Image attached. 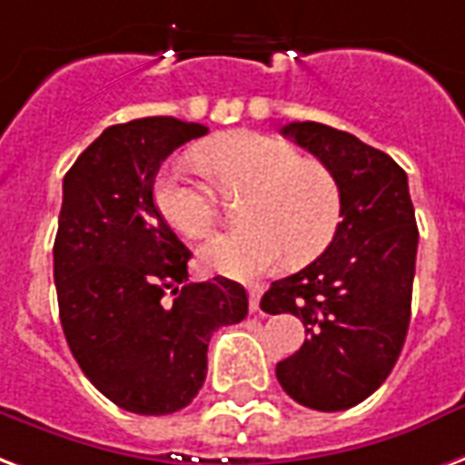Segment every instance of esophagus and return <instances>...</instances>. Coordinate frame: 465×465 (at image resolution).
Returning a JSON list of instances; mask_svg holds the SVG:
<instances>
[{
	"label": "esophagus",
	"mask_w": 465,
	"mask_h": 465,
	"mask_svg": "<svg viewBox=\"0 0 465 465\" xmlns=\"http://www.w3.org/2000/svg\"><path fill=\"white\" fill-rule=\"evenodd\" d=\"M261 295H263V288H261V285H249V302H251V311L253 312L259 311Z\"/></svg>",
	"instance_id": "1"
}]
</instances>
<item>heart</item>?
I'll return each instance as SVG.
<instances>
[{
	"instance_id": "obj_1",
	"label": "heart",
	"mask_w": 465,
	"mask_h": 465,
	"mask_svg": "<svg viewBox=\"0 0 465 465\" xmlns=\"http://www.w3.org/2000/svg\"><path fill=\"white\" fill-rule=\"evenodd\" d=\"M202 170L222 192H249L242 232L216 233L197 251L199 266L229 278H259L276 271L288 253L295 261L318 256L340 223V187L318 160H305L283 140L236 130L197 153ZM154 206L172 229L204 239L214 229L216 204L202 182L180 164L154 180Z\"/></svg>"
}]
</instances>
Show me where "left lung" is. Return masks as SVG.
I'll use <instances>...</instances> for the list:
<instances>
[{
    "mask_svg": "<svg viewBox=\"0 0 465 465\" xmlns=\"http://www.w3.org/2000/svg\"><path fill=\"white\" fill-rule=\"evenodd\" d=\"M281 133L335 174L340 223L318 259L271 283L261 308L305 325L301 350L276 364L285 394L342 411L380 390L404 347L419 246L414 204L407 172L355 135L311 120Z\"/></svg>",
    "mask_w": 465,
    "mask_h": 465,
    "instance_id": "left-lung-1",
    "label": "left lung"
}]
</instances>
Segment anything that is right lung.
<instances>
[{"instance_id":"1","label":"right lung","mask_w":465,"mask_h":465,"mask_svg":"<svg viewBox=\"0 0 465 465\" xmlns=\"http://www.w3.org/2000/svg\"><path fill=\"white\" fill-rule=\"evenodd\" d=\"M206 133L164 115L110 125L64 177L54 242L61 328L93 387L133 414L189 407L212 332L249 312L236 281L187 283L192 253L154 206L160 164Z\"/></svg>"}]
</instances>
